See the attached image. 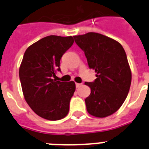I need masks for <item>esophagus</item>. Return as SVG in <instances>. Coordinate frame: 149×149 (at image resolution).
<instances>
[{"instance_id":"1","label":"esophagus","mask_w":149,"mask_h":149,"mask_svg":"<svg viewBox=\"0 0 149 149\" xmlns=\"http://www.w3.org/2000/svg\"><path fill=\"white\" fill-rule=\"evenodd\" d=\"M75 86H76V87L78 88V87H80V86H81V84H77V83H76Z\"/></svg>"}]
</instances>
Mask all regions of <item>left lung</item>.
Instances as JSON below:
<instances>
[{
    "label": "left lung",
    "mask_w": 149,
    "mask_h": 149,
    "mask_svg": "<svg viewBox=\"0 0 149 149\" xmlns=\"http://www.w3.org/2000/svg\"><path fill=\"white\" fill-rule=\"evenodd\" d=\"M74 42L84 52L88 65L97 73L85 99L86 110L99 118L112 115L120 108L128 94L131 72L123 47L116 40L97 33L74 36Z\"/></svg>",
    "instance_id": "obj_1"
}]
</instances>
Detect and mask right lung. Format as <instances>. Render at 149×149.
Masks as SVG:
<instances>
[{"label":"right lung","mask_w":149,"mask_h":149,"mask_svg":"<svg viewBox=\"0 0 149 149\" xmlns=\"http://www.w3.org/2000/svg\"><path fill=\"white\" fill-rule=\"evenodd\" d=\"M73 43L72 36H48L28 47L24 54L19 78L24 98L36 113L48 120L63 119L69 110L75 84L54 78L61 72L60 59Z\"/></svg>","instance_id":"1"}]
</instances>
